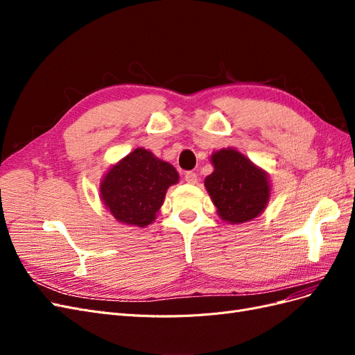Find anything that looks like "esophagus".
<instances>
[{
	"label": "esophagus",
	"mask_w": 355,
	"mask_h": 355,
	"mask_svg": "<svg viewBox=\"0 0 355 355\" xmlns=\"http://www.w3.org/2000/svg\"><path fill=\"white\" fill-rule=\"evenodd\" d=\"M185 182H188V184H191V185L197 184V173H196V171H187Z\"/></svg>",
	"instance_id": "1"
}]
</instances>
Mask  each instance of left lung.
Instances as JSON below:
<instances>
[{"mask_svg":"<svg viewBox=\"0 0 355 355\" xmlns=\"http://www.w3.org/2000/svg\"><path fill=\"white\" fill-rule=\"evenodd\" d=\"M214 171L204 185L219 216L230 223L252 220L270 200V182L265 171L235 149H220L211 155Z\"/></svg>","mask_w":355,"mask_h":355,"instance_id":"obj_1","label":"left lung"}]
</instances>
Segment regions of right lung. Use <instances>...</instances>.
I'll return each instance as SVG.
<instances>
[{"label":"right lung","instance_id":"right-lung-1","mask_svg":"<svg viewBox=\"0 0 355 355\" xmlns=\"http://www.w3.org/2000/svg\"><path fill=\"white\" fill-rule=\"evenodd\" d=\"M178 180L173 166L137 148L106 173L101 196L116 220L144 228L155 219L167 188Z\"/></svg>","mask_w":355,"mask_h":355}]
</instances>
